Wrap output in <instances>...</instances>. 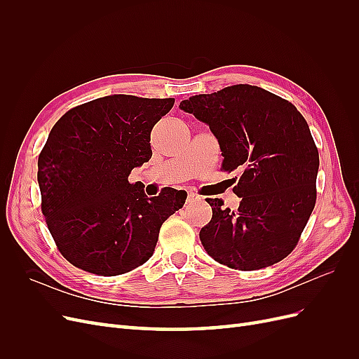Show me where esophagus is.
<instances>
[{
	"label": "esophagus",
	"mask_w": 359,
	"mask_h": 359,
	"mask_svg": "<svg viewBox=\"0 0 359 359\" xmlns=\"http://www.w3.org/2000/svg\"><path fill=\"white\" fill-rule=\"evenodd\" d=\"M201 201H202V196H199L198 193L190 191L187 194V203H194V202H201Z\"/></svg>",
	"instance_id": "34e87169"
}]
</instances>
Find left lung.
I'll return each instance as SVG.
<instances>
[{"instance_id":"1","label":"left lung","mask_w":359,"mask_h":359,"mask_svg":"<svg viewBox=\"0 0 359 359\" xmlns=\"http://www.w3.org/2000/svg\"><path fill=\"white\" fill-rule=\"evenodd\" d=\"M180 107L219 139L222 170L241 173L233 187L238 210L206 199L212 219L199 233L206 253L240 271L283 260L316 203L319 151L306 119L290 102L244 83L193 95Z\"/></svg>"}]
</instances>
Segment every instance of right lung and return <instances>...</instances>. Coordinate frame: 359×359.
Returning a JSON list of instances; mask_svg holds the SVG:
<instances>
[{"mask_svg": "<svg viewBox=\"0 0 359 359\" xmlns=\"http://www.w3.org/2000/svg\"><path fill=\"white\" fill-rule=\"evenodd\" d=\"M175 100L115 94L83 103L52 127L39 156L41 212L60 253L103 277L126 274L153 256L161 224L187 193L147 198L128 175L153 156L151 130Z\"/></svg>", "mask_w": 359, "mask_h": 359, "instance_id": "1", "label": "right lung"}]
</instances>
